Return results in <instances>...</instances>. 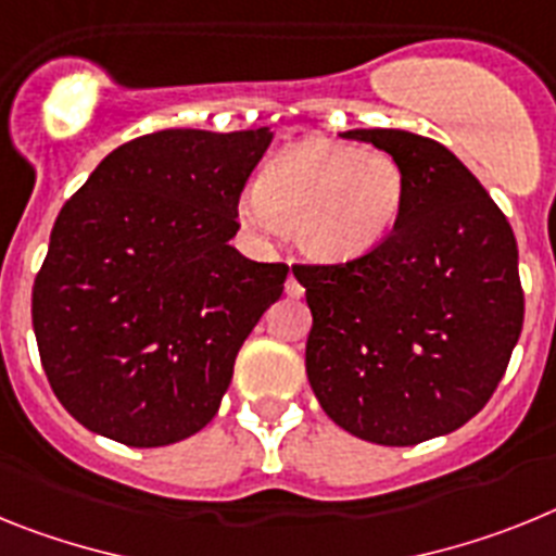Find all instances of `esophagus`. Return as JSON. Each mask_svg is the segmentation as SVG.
Returning <instances> with one entry per match:
<instances>
[{
  "label": "esophagus",
  "mask_w": 556,
  "mask_h": 556,
  "mask_svg": "<svg viewBox=\"0 0 556 556\" xmlns=\"http://www.w3.org/2000/svg\"><path fill=\"white\" fill-rule=\"evenodd\" d=\"M285 293L293 299H299L302 293H305V288H302V282L296 279V274H288V282H285Z\"/></svg>",
  "instance_id": "34e87169"
}]
</instances>
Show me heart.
<instances>
[{
    "label": "heart",
    "instance_id": "heart-1",
    "mask_svg": "<svg viewBox=\"0 0 556 556\" xmlns=\"http://www.w3.org/2000/svg\"><path fill=\"white\" fill-rule=\"evenodd\" d=\"M405 195L408 178L392 153L305 139L265 164L243 218L254 229H291L318 263H350L386 243Z\"/></svg>",
    "mask_w": 556,
    "mask_h": 556
}]
</instances>
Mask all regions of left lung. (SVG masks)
I'll use <instances>...</instances> for the list:
<instances>
[{
	"label": "left lung",
	"instance_id": "left-lung-1",
	"mask_svg": "<svg viewBox=\"0 0 556 556\" xmlns=\"http://www.w3.org/2000/svg\"><path fill=\"white\" fill-rule=\"evenodd\" d=\"M346 137L392 153L408 195L375 251L293 265L313 313L307 380L352 437L419 445L476 417L504 378L523 327L518 243L445 144L394 128Z\"/></svg>",
	"mask_w": 556,
	"mask_h": 556
}]
</instances>
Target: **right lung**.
Segmentation results:
<instances>
[{
	"instance_id": "right-lung-1",
	"label": "right lung",
	"mask_w": 556,
	"mask_h": 556,
	"mask_svg": "<svg viewBox=\"0 0 556 556\" xmlns=\"http://www.w3.org/2000/svg\"><path fill=\"white\" fill-rule=\"evenodd\" d=\"M268 144V128L148 134L64 204L33 285V330L52 392L84 428L162 447L218 414L240 346L288 277L229 245Z\"/></svg>"
}]
</instances>
